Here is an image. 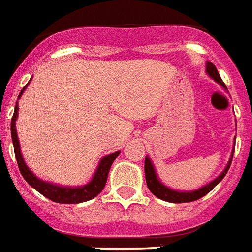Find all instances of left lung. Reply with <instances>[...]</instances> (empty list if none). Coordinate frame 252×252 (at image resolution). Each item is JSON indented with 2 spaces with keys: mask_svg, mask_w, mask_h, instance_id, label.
Here are the masks:
<instances>
[{
  "mask_svg": "<svg viewBox=\"0 0 252 252\" xmlns=\"http://www.w3.org/2000/svg\"><path fill=\"white\" fill-rule=\"evenodd\" d=\"M206 70H207V73H209V75L211 78H214L217 82L220 83L222 86L226 88V85L223 83L222 78H220V75H219L218 70H217V67H215L211 62H207ZM232 155H234V153H232ZM232 155L231 159H230L228 164L226 166V169H224V171H223L217 179H214L213 182L209 183V185H206L205 187H200L199 190L191 191V192H179V191L170 190V189H167L166 186H163V185L158 181V178L155 175L154 167H153L150 159L146 157V158H145V174H146L147 187H149V190H150L157 198H159V199L162 200H166V202H171V203H187V202L198 200L200 199L202 196H205L206 194H209L210 191L213 190L214 187L217 186V185L222 181L223 178H224V175H226L228 169H230V166H231Z\"/></svg>",
  "mask_w": 252,
  "mask_h": 252,
  "instance_id": "1",
  "label": "left lung"
}]
</instances>
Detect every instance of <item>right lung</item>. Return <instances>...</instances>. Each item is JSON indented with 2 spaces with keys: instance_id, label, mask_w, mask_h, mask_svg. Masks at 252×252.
<instances>
[{
  "instance_id": "obj_1",
  "label": "right lung",
  "mask_w": 252,
  "mask_h": 252,
  "mask_svg": "<svg viewBox=\"0 0 252 252\" xmlns=\"http://www.w3.org/2000/svg\"><path fill=\"white\" fill-rule=\"evenodd\" d=\"M26 88V86H25ZM24 88V89H25ZM24 89L21 90L20 95L24 92ZM18 103V102H17ZM16 103L14 107V114L11 117V139H13V146H14V154H16L17 163H18V169H20L22 177L25 178V181L29 183L30 186L34 187L35 190L38 191L39 194H42L43 196H46L53 202L57 203H66V205H73V203H81V202H86L90 200L103 190V187L107 181V175L110 171V167L115 158L118 157L119 151H115L113 154L106 155L105 158H102L101 163L98 166L97 173L93 177L92 182L85 185L82 187H77V189H71V187H60L52 183H46L38 179L35 177L25 164L24 159H22V155H21L20 150V142L17 138V131H16V119L17 114H18V106Z\"/></svg>"
}]
</instances>
